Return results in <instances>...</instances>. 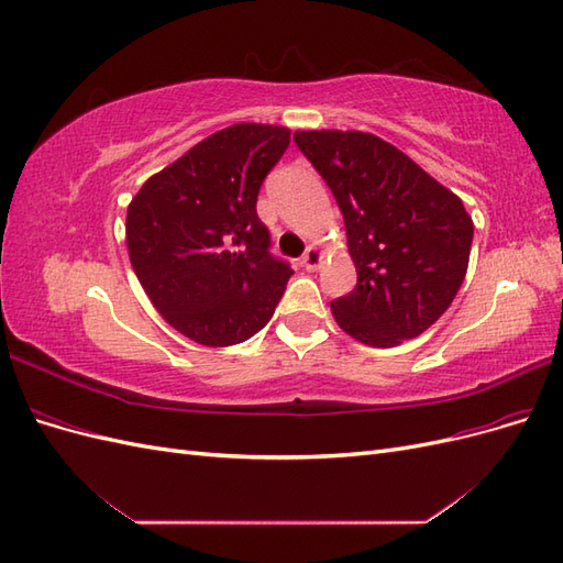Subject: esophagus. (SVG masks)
Listing matches in <instances>:
<instances>
[{
  "mask_svg": "<svg viewBox=\"0 0 563 563\" xmlns=\"http://www.w3.org/2000/svg\"><path fill=\"white\" fill-rule=\"evenodd\" d=\"M321 258H323V255H321V251L317 249V246H310L308 251H305L302 253V258H300V265L305 267V269H308V272H314L319 265H321Z\"/></svg>",
  "mask_w": 563,
  "mask_h": 563,
  "instance_id": "1",
  "label": "esophagus"
}]
</instances>
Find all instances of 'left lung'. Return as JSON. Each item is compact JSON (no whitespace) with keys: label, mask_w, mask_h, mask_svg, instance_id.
<instances>
[{"label":"left lung","mask_w":563,"mask_h":563,"mask_svg":"<svg viewBox=\"0 0 563 563\" xmlns=\"http://www.w3.org/2000/svg\"><path fill=\"white\" fill-rule=\"evenodd\" d=\"M345 220L356 286L331 302L338 327L373 347L428 331L465 279L474 225L444 185L362 131H298Z\"/></svg>","instance_id":"left-lung-1"}]
</instances>
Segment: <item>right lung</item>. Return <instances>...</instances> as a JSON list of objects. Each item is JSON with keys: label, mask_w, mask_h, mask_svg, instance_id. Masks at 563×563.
I'll list each match as a JSON object with an SVG mask.
<instances>
[{"label": "right lung", "mask_w": 563, "mask_h": 563, "mask_svg": "<svg viewBox=\"0 0 563 563\" xmlns=\"http://www.w3.org/2000/svg\"><path fill=\"white\" fill-rule=\"evenodd\" d=\"M291 131L234 124L152 176L126 211L135 277L159 314L199 345L228 347L275 314L294 269L269 251L255 201Z\"/></svg>", "instance_id": "right-lung-1"}]
</instances>
